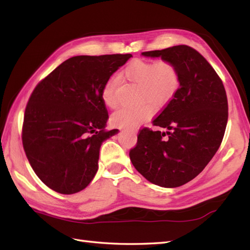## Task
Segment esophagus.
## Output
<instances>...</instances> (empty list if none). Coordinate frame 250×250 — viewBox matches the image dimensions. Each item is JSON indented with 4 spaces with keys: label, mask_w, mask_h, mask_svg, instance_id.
I'll return each mask as SVG.
<instances>
[{
    "label": "esophagus",
    "mask_w": 250,
    "mask_h": 250,
    "mask_svg": "<svg viewBox=\"0 0 250 250\" xmlns=\"http://www.w3.org/2000/svg\"><path fill=\"white\" fill-rule=\"evenodd\" d=\"M129 131L131 132V133H133V134H136V132H137L135 129H132V130H129Z\"/></svg>",
    "instance_id": "obj_1"
}]
</instances>
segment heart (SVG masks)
Wrapping results in <instances>:
<instances>
[{
	"label": "heart",
	"mask_w": 250,
	"mask_h": 250,
	"mask_svg": "<svg viewBox=\"0 0 250 250\" xmlns=\"http://www.w3.org/2000/svg\"><path fill=\"white\" fill-rule=\"evenodd\" d=\"M122 75L129 82L139 86L141 100L147 99L156 106L162 107L171 101L179 88L180 77L176 65L167 60H141L136 59L126 65ZM118 79L111 76L102 88V99L110 108L118 105L116 90ZM153 107L149 103H142L135 107H121L111 115V124L119 128L134 129L150 118Z\"/></svg>",
	"instance_id": "1"
}]
</instances>
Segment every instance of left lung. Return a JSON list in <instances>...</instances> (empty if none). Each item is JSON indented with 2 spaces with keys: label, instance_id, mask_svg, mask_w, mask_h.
I'll return each instance as SVG.
<instances>
[{
  "label": "left lung",
  "instance_id": "8db88e82",
  "mask_svg": "<svg viewBox=\"0 0 250 250\" xmlns=\"http://www.w3.org/2000/svg\"><path fill=\"white\" fill-rule=\"evenodd\" d=\"M142 56L174 63L180 83L174 98L152 121L167 131L142 129L130 159L148 182L176 188L198 176L218 150L228 122L226 90L205 58L189 46Z\"/></svg>",
  "mask_w": 250,
  "mask_h": 250
}]
</instances>
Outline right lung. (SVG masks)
<instances>
[{
    "label": "right lung",
    "mask_w": 250,
    "mask_h": 250,
    "mask_svg": "<svg viewBox=\"0 0 250 250\" xmlns=\"http://www.w3.org/2000/svg\"><path fill=\"white\" fill-rule=\"evenodd\" d=\"M131 57H72L32 92L24 111L22 144L35 174L56 192H79L97 174L101 145L119 132L105 130L108 113L102 88Z\"/></svg>",
    "instance_id": "obj_1"
}]
</instances>
